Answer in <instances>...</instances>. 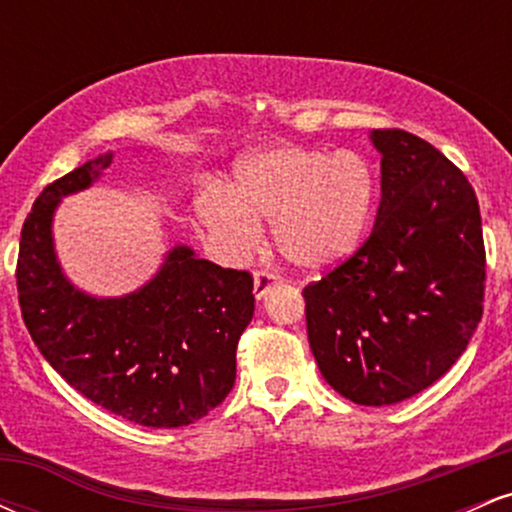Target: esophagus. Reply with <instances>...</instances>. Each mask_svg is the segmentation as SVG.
I'll use <instances>...</instances> for the list:
<instances>
[{"label": "esophagus", "mask_w": 512, "mask_h": 512, "mask_svg": "<svg viewBox=\"0 0 512 512\" xmlns=\"http://www.w3.org/2000/svg\"><path fill=\"white\" fill-rule=\"evenodd\" d=\"M276 284H279V279H276L274 274H269V272H255V286H252V291H255L257 301H262V298L267 296V293L272 291Z\"/></svg>", "instance_id": "obj_1"}]
</instances>
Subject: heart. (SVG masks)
Instances as JSON below:
<instances>
[{"instance_id": "b5f03b06", "label": "heart", "mask_w": 512, "mask_h": 512, "mask_svg": "<svg viewBox=\"0 0 512 512\" xmlns=\"http://www.w3.org/2000/svg\"><path fill=\"white\" fill-rule=\"evenodd\" d=\"M375 175L354 151L276 146L236 166L231 192L197 197V219L231 260L260 250L262 223L274 226L279 255L303 274H325L349 260L368 231Z\"/></svg>"}]
</instances>
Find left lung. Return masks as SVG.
<instances>
[{"mask_svg": "<svg viewBox=\"0 0 512 512\" xmlns=\"http://www.w3.org/2000/svg\"><path fill=\"white\" fill-rule=\"evenodd\" d=\"M368 139L383 156L373 231L303 298L322 378L351 402L385 407L436 383L467 349L486 252L477 195L460 168L402 129Z\"/></svg>", "mask_w": 512, "mask_h": 512, "instance_id": "1", "label": "left lung"}]
</instances>
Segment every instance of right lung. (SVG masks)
Returning <instances> with one entry per match:
<instances>
[{
  "label": "right lung",
  "mask_w": 512,
  "mask_h": 512,
  "mask_svg": "<svg viewBox=\"0 0 512 512\" xmlns=\"http://www.w3.org/2000/svg\"><path fill=\"white\" fill-rule=\"evenodd\" d=\"M115 151L40 192L21 231V315L40 354L74 390L110 414L151 428L207 416L236 383V346L255 313L252 276L173 245L158 272L125 296H93L64 274L57 207L101 180Z\"/></svg>",
  "instance_id": "right-lung-1"
}]
</instances>
